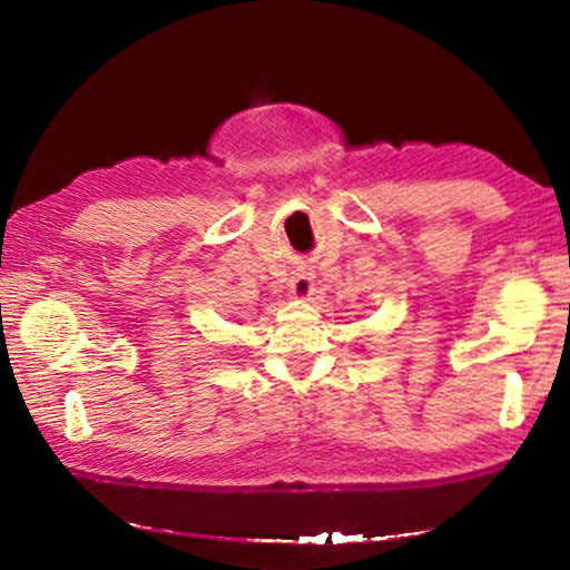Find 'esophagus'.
<instances>
[{"mask_svg": "<svg viewBox=\"0 0 570 570\" xmlns=\"http://www.w3.org/2000/svg\"><path fill=\"white\" fill-rule=\"evenodd\" d=\"M313 278H316V276H313L311 272L294 274L292 282H288V292H292L294 298H301V301L311 298L313 292H316V282H313Z\"/></svg>", "mask_w": 570, "mask_h": 570, "instance_id": "obj_1", "label": "esophagus"}]
</instances>
